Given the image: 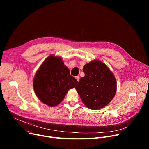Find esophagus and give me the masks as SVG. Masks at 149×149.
I'll use <instances>...</instances> for the list:
<instances>
[{"instance_id":"1","label":"esophagus","mask_w":149,"mask_h":149,"mask_svg":"<svg viewBox=\"0 0 149 149\" xmlns=\"http://www.w3.org/2000/svg\"><path fill=\"white\" fill-rule=\"evenodd\" d=\"M75 79H77V81L79 82V80H80V77H79V76H77V77H75Z\"/></svg>"}]
</instances>
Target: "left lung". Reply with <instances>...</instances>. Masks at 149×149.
<instances>
[{
    "mask_svg": "<svg viewBox=\"0 0 149 149\" xmlns=\"http://www.w3.org/2000/svg\"><path fill=\"white\" fill-rule=\"evenodd\" d=\"M75 89L83 103L92 110L103 108L111 102L116 91V81L107 66L99 60L85 65Z\"/></svg>",
    "mask_w": 149,
    "mask_h": 149,
    "instance_id": "8db88e82",
    "label": "left lung"
}]
</instances>
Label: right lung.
Listing matches in <instances>:
<instances>
[{
    "mask_svg": "<svg viewBox=\"0 0 149 149\" xmlns=\"http://www.w3.org/2000/svg\"><path fill=\"white\" fill-rule=\"evenodd\" d=\"M77 83L61 58L50 56L37 71L33 87L36 95L42 102L54 107L61 102L68 91L75 88Z\"/></svg>",
    "mask_w": 149,
    "mask_h": 149,
    "instance_id": "add662e5",
    "label": "right lung"
}]
</instances>
